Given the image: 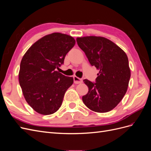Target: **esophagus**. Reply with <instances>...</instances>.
<instances>
[{"mask_svg":"<svg viewBox=\"0 0 151 151\" xmlns=\"http://www.w3.org/2000/svg\"><path fill=\"white\" fill-rule=\"evenodd\" d=\"M74 83L75 84H81L83 83V79L79 78L77 76H74Z\"/></svg>","mask_w":151,"mask_h":151,"instance_id":"esophagus-1","label":"esophagus"}]
</instances>
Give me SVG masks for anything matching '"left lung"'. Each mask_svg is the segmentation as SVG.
Here are the masks:
<instances>
[{
  "label": "left lung",
  "instance_id": "8db88e82",
  "mask_svg": "<svg viewBox=\"0 0 151 151\" xmlns=\"http://www.w3.org/2000/svg\"><path fill=\"white\" fill-rule=\"evenodd\" d=\"M90 64L99 72L96 83L84 79L88 93L83 101L91 110L106 113L119 103L127 91L130 78L129 59L125 52L111 40L101 36L77 38Z\"/></svg>",
  "mask_w": 151,
  "mask_h": 151
}]
</instances>
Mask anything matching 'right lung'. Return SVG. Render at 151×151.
<instances>
[{
    "label": "right lung",
    "instance_id": "1",
    "mask_svg": "<svg viewBox=\"0 0 151 151\" xmlns=\"http://www.w3.org/2000/svg\"><path fill=\"white\" fill-rule=\"evenodd\" d=\"M76 44L66 34L53 33L43 36L27 50L22 57L19 81L26 102L43 115L55 113L74 79L57 70L67 53Z\"/></svg>",
    "mask_w": 151,
    "mask_h": 151
}]
</instances>
